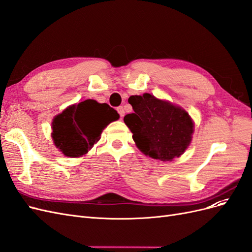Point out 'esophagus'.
Returning a JSON list of instances; mask_svg holds the SVG:
<instances>
[{
    "mask_svg": "<svg viewBox=\"0 0 252 252\" xmlns=\"http://www.w3.org/2000/svg\"><path fill=\"white\" fill-rule=\"evenodd\" d=\"M117 110H118V112H119V114H120V117L123 118L124 114H125V110H124V108H123V106H119V107L117 108Z\"/></svg>",
    "mask_w": 252,
    "mask_h": 252,
    "instance_id": "esophagus-1",
    "label": "esophagus"
}]
</instances>
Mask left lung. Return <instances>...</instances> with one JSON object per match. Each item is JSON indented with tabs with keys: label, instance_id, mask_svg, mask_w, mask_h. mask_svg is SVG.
Here are the masks:
<instances>
[{
	"label": "left lung",
	"instance_id": "1",
	"mask_svg": "<svg viewBox=\"0 0 252 252\" xmlns=\"http://www.w3.org/2000/svg\"><path fill=\"white\" fill-rule=\"evenodd\" d=\"M132 113L124 117L138 148L163 162L180 157L191 142L193 123L188 113L149 94L131 95Z\"/></svg>",
	"mask_w": 252,
	"mask_h": 252
}]
</instances>
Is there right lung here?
<instances>
[{"mask_svg": "<svg viewBox=\"0 0 252 252\" xmlns=\"http://www.w3.org/2000/svg\"><path fill=\"white\" fill-rule=\"evenodd\" d=\"M120 118L108 104L86 100L72 105L53 119L52 139L66 157L85 155L100 140L103 129Z\"/></svg>", "mask_w": 252, "mask_h": 252, "instance_id": "1", "label": "right lung"}]
</instances>
